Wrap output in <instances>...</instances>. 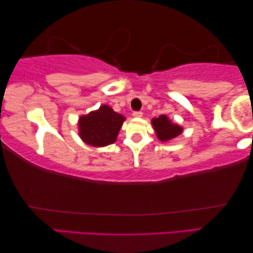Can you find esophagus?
<instances>
[{
    "mask_svg": "<svg viewBox=\"0 0 253 253\" xmlns=\"http://www.w3.org/2000/svg\"><path fill=\"white\" fill-rule=\"evenodd\" d=\"M142 112L141 111H134L133 113H132V115H133L134 118H141L142 117Z\"/></svg>",
    "mask_w": 253,
    "mask_h": 253,
    "instance_id": "34e87169",
    "label": "esophagus"
}]
</instances>
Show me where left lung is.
Masks as SVG:
<instances>
[{
  "instance_id": "8db88e82",
  "label": "left lung",
  "mask_w": 253,
  "mask_h": 253,
  "mask_svg": "<svg viewBox=\"0 0 253 253\" xmlns=\"http://www.w3.org/2000/svg\"><path fill=\"white\" fill-rule=\"evenodd\" d=\"M152 126L155 127L157 136L161 141H168V140L176 138L183 131L177 124H172L166 115H160L159 118L152 120Z\"/></svg>"
}]
</instances>
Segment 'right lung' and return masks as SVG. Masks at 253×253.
<instances>
[{
    "label": "right lung",
    "mask_w": 253,
    "mask_h": 253,
    "mask_svg": "<svg viewBox=\"0 0 253 253\" xmlns=\"http://www.w3.org/2000/svg\"><path fill=\"white\" fill-rule=\"evenodd\" d=\"M124 117L107 105L80 118V135L83 141L93 147H104L115 142Z\"/></svg>",
    "instance_id": "right-lung-1"
}]
</instances>
